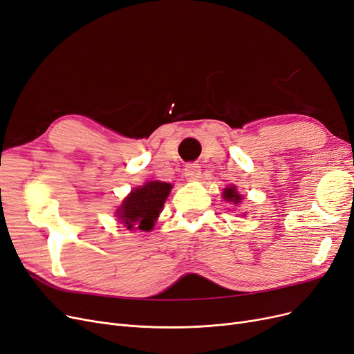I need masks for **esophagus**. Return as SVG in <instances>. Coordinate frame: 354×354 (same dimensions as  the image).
<instances>
[{"label":"esophagus","mask_w":354,"mask_h":354,"mask_svg":"<svg viewBox=\"0 0 354 354\" xmlns=\"http://www.w3.org/2000/svg\"><path fill=\"white\" fill-rule=\"evenodd\" d=\"M183 175H185L187 180L194 182L198 180V178L201 176V167H199L196 163H189L183 169Z\"/></svg>","instance_id":"obj_1"}]
</instances>
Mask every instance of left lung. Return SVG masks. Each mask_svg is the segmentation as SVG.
Wrapping results in <instances>:
<instances>
[{"label": "left lung", "instance_id": "left-lung-1", "mask_svg": "<svg viewBox=\"0 0 354 354\" xmlns=\"http://www.w3.org/2000/svg\"><path fill=\"white\" fill-rule=\"evenodd\" d=\"M223 198L225 199V201L228 203H233V204H239L241 201V195L237 192L236 187L232 185V187H227L223 192Z\"/></svg>", "mask_w": 354, "mask_h": 354}]
</instances>
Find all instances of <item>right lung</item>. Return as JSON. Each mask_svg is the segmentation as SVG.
I'll list each match as a JSON object with an SVG mask.
<instances>
[{
	"label": "right lung",
	"instance_id": "obj_1",
	"mask_svg": "<svg viewBox=\"0 0 354 354\" xmlns=\"http://www.w3.org/2000/svg\"><path fill=\"white\" fill-rule=\"evenodd\" d=\"M171 189V183L160 180H150L133 189L115 212L118 221L127 230L150 232Z\"/></svg>",
	"mask_w": 354,
	"mask_h": 354
}]
</instances>
